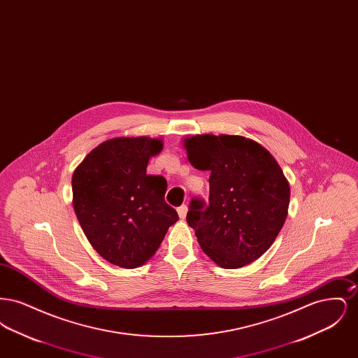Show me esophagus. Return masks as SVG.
Listing matches in <instances>:
<instances>
[{
  "label": "esophagus",
  "mask_w": 358,
  "mask_h": 358,
  "mask_svg": "<svg viewBox=\"0 0 358 358\" xmlns=\"http://www.w3.org/2000/svg\"><path fill=\"white\" fill-rule=\"evenodd\" d=\"M177 212H178V216H180V219H185V217H187V205H181V206H178V208H177Z\"/></svg>",
  "instance_id": "obj_1"
}]
</instances>
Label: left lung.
I'll return each mask as SVG.
<instances>
[{
	"instance_id": "1",
	"label": "left lung",
	"mask_w": 358,
	"mask_h": 358,
	"mask_svg": "<svg viewBox=\"0 0 358 358\" xmlns=\"http://www.w3.org/2000/svg\"><path fill=\"white\" fill-rule=\"evenodd\" d=\"M189 162L210 171L208 204L193 197L187 222L222 268L252 263L273 245L287 217L289 187L271 154L238 136H190Z\"/></svg>"
}]
</instances>
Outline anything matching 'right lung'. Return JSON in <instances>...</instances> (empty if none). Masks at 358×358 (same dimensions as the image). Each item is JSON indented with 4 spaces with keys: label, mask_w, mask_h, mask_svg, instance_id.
Masks as SVG:
<instances>
[{
    "label": "right lung",
    "mask_w": 358,
    "mask_h": 358,
    "mask_svg": "<svg viewBox=\"0 0 358 358\" xmlns=\"http://www.w3.org/2000/svg\"><path fill=\"white\" fill-rule=\"evenodd\" d=\"M159 139L114 138L101 143L72 176L73 209L94 250L122 268H136L159 248L178 220L165 203L166 180L149 176Z\"/></svg>",
    "instance_id": "add662e5"
}]
</instances>
